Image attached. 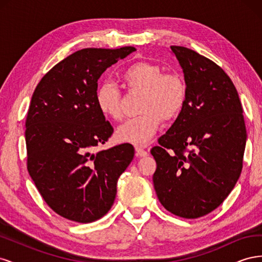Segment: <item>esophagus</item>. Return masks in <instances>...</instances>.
I'll use <instances>...</instances> for the list:
<instances>
[{
	"mask_svg": "<svg viewBox=\"0 0 262 262\" xmlns=\"http://www.w3.org/2000/svg\"><path fill=\"white\" fill-rule=\"evenodd\" d=\"M145 147L146 146H136V154H137V156L138 157H146L147 155H148V153H147V150L145 149Z\"/></svg>",
	"mask_w": 262,
	"mask_h": 262,
	"instance_id": "obj_1",
	"label": "esophagus"
}]
</instances>
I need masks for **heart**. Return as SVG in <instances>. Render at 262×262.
<instances>
[{
    "label": "heart",
    "instance_id": "1",
    "mask_svg": "<svg viewBox=\"0 0 262 262\" xmlns=\"http://www.w3.org/2000/svg\"><path fill=\"white\" fill-rule=\"evenodd\" d=\"M121 80L130 93H140V116L129 119L117 130V140L124 143L146 145L160 130L163 120L171 121L184 109L187 86L178 73H164L161 66L139 61L121 73ZM95 104L99 113L113 121L123 118L122 94L110 81L98 85Z\"/></svg>",
    "mask_w": 262,
    "mask_h": 262
}]
</instances>
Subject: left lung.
Returning <instances> with one entry per match:
<instances>
[{
  "label": "left lung",
  "mask_w": 262,
  "mask_h": 262,
  "mask_svg": "<svg viewBox=\"0 0 262 262\" xmlns=\"http://www.w3.org/2000/svg\"><path fill=\"white\" fill-rule=\"evenodd\" d=\"M184 70L187 100L158 146L154 188L163 207L185 219L207 215L231 193L243 169L246 125L238 93L223 69L171 46Z\"/></svg>",
  "instance_id": "1"
}]
</instances>
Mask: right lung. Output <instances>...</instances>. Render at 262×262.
I'll return each mask as SVG.
<instances>
[{"label":"right lung","mask_w":262,"mask_h":262,"mask_svg":"<svg viewBox=\"0 0 262 262\" xmlns=\"http://www.w3.org/2000/svg\"><path fill=\"white\" fill-rule=\"evenodd\" d=\"M136 51L86 48L55 64L38 83L26 118L27 169L60 216L91 223L112 209L117 182L134 156L124 143L95 152L114 132L95 104L107 68Z\"/></svg>","instance_id":"right-lung-1"}]
</instances>
